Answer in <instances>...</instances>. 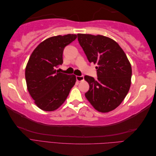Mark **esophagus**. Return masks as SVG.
I'll return each mask as SVG.
<instances>
[{
    "instance_id": "1",
    "label": "esophagus",
    "mask_w": 156,
    "mask_h": 156,
    "mask_svg": "<svg viewBox=\"0 0 156 156\" xmlns=\"http://www.w3.org/2000/svg\"><path fill=\"white\" fill-rule=\"evenodd\" d=\"M76 79L78 81H81L84 80V76L83 75H81V76H78L77 75V76H76Z\"/></svg>"
}]
</instances>
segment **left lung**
<instances>
[{
    "mask_svg": "<svg viewBox=\"0 0 156 156\" xmlns=\"http://www.w3.org/2000/svg\"><path fill=\"white\" fill-rule=\"evenodd\" d=\"M90 62L97 64V79L85 75L89 84L85 96L96 110L115 109L124 100L131 85L132 70L124 51L115 41L101 35L78 34Z\"/></svg>",
    "mask_w": 156,
    "mask_h": 156,
    "instance_id": "left-lung-1",
    "label": "left lung"
}]
</instances>
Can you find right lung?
Listing matches in <instances>:
<instances>
[{"instance_id":"obj_1","label":"right lung","mask_w":156,"mask_h":156,"mask_svg":"<svg viewBox=\"0 0 156 156\" xmlns=\"http://www.w3.org/2000/svg\"><path fill=\"white\" fill-rule=\"evenodd\" d=\"M77 38L67 34L49 37L32 52L25 69L28 90L36 105L46 111H55L65 101L76 82L74 75H67L56 68L63 63L66 46Z\"/></svg>"}]
</instances>
